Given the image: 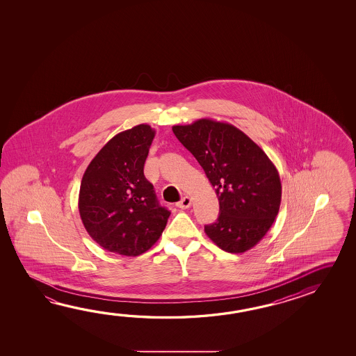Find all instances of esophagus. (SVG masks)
Masks as SVG:
<instances>
[{
  "label": "esophagus",
  "mask_w": 356,
  "mask_h": 356,
  "mask_svg": "<svg viewBox=\"0 0 356 356\" xmlns=\"http://www.w3.org/2000/svg\"><path fill=\"white\" fill-rule=\"evenodd\" d=\"M176 206L181 209V210H185V209H188L190 206H191V197H188V196H185V197H182L181 201H179Z\"/></svg>",
  "instance_id": "obj_1"
}]
</instances>
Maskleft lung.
I'll use <instances>...</instances> for the list:
<instances>
[{"mask_svg":"<svg viewBox=\"0 0 356 356\" xmlns=\"http://www.w3.org/2000/svg\"><path fill=\"white\" fill-rule=\"evenodd\" d=\"M218 195L216 222L206 225L212 243L231 254L252 249L266 235L280 209L281 181L259 145L231 124L196 120L172 126Z\"/></svg>","mask_w":356,"mask_h":356,"instance_id":"8db88e82","label":"left lung"}]
</instances>
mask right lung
<instances>
[{
  "label": "right lung",
  "instance_id": "right-lung-1",
  "mask_svg": "<svg viewBox=\"0 0 356 356\" xmlns=\"http://www.w3.org/2000/svg\"><path fill=\"white\" fill-rule=\"evenodd\" d=\"M155 130L141 124L113 136L82 176L79 211L101 248L138 256L161 236L171 212L159 205L144 165Z\"/></svg>",
  "mask_w": 356,
  "mask_h": 356
}]
</instances>
